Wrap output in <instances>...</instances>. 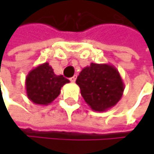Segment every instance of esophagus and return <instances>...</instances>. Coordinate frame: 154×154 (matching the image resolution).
I'll use <instances>...</instances> for the list:
<instances>
[{
  "label": "esophagus",
  "instance_id": "esophagus-1",
  "mask_svg": "<svg viewBox=\"0 0 154 154\" xmlns=\"http://www.w3.org/2000/svg\"><path fill=\"white\" fill-rule=\"evenodd\" d=\"M76 79H77V75H75V76H73V77L69 78V80H70V81H71L72 83H74V82L76 81Z\"/></svg>",
  "mask_w": 154,
  "mask_h": 154
}]
</instances>
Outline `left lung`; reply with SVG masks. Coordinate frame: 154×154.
Listing matches in <instances>:
<instances>
[{"mask_svg": "<svg viewBox=\"0 0 154 154\" xmlns=\"http://www.w3.org/2000/svg\"><path fill=\"white\" fill-rule=\"evenodd\" d=\"M76 83L85 102L99 112L115 106L124 92L119 72L110 64L91 63L82 69Z\"/></svg>", "mask_w": 154, "mask_h": 154, "instance_id": "8db88e82", "label": "left lung"}]
</instances>
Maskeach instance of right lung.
I'll use <instances>...</instances> for the list:
<instances>
[{"mask_svg": "<svg viewBox=\"0 0 154 154\" xmlns=\"http://www.w3.org/2000/svg\"><path fill=\"white\" fill-rule=\"evenodd\" d=\"M69 83L62 75L54 74L48 62L33 69L26 77L27 98L35 104L48 105L60 94L61 87Z\"/></svg>", "mask_w": 154, "mask_h": 154, "instance_id": "add662e5", "label": "right lung"}]
</instances>
